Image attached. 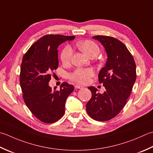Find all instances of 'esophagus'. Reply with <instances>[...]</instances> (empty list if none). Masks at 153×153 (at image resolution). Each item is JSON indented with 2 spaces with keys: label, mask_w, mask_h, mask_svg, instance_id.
I'll return each instance as SVG.
<instances>
[{
  "label": "esophagus",
  "mask_w": 153,
  "mask_h": 153,
  "mask_svg": "<svg viewBox=\"0 0 153 153\" xmlns=\"http://www.w3.org/2000/svg\"><path fill=\"white\" fill-rule=\"evenodd\" d=\"M74 88H75V89H82L83 86L79 85H76L74 86Z\"/></svg>",
  "instance_id": "1"
}]
</instances>
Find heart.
Segmentation results:
<instances>
[{"label": "heart", "instance_id": "heart-1", "mask_svg": "<svg viewBox=\"0 0 153 153\" xmlns=\"http://www.w3.org/2000/svg\"><path fill=\"white\" fill-rule=\"evenodd\" d=\"M77 46L88 57L92 56H96L100 52V48L94 42L91 40H84L79 42L77 44ZM72 56V50L71 47L66 46L62 50L60 58L62 63L67 64L70 62ZM94 75V71L91 68H78L76 69L73 73L70 74V77L73 81L79 83H85L89 78Z\"/></svg>", "mask_w": 153, "mask_h": 153}]
</instances>
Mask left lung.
<instances>
[{
    "label": "left lung",
    "mask_w": 153,
    "mask_h": 153,
    "mask_svg": "<svg viewBox=\"0 0 153 153\" xmlns=\"http://www.w3.org/2000/svg\"><path fill=\"white\" fill-rule=\"evenodd\" d=\"M103 45L107 55L105 67L99 73V82L105 88L103 94L89 87L91 98L86 104V111L92 119L108 121L123 108L135 82L136 64L125 45L117 39L106 36L93 37Z\"/></svg>",
    "instance_id": "obj_1"
}]
</instances>
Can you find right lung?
Returning a JSON list of instances; mask_svg holds the SVG:
<instances>
[{"instance_id": "right-lung-1", "label": "right lung", "mask_w": 153, "mask_h": 153, "mask_svg": "<svg viewBox=\"0 0 153 153\" xmlns=\"http://www.w3.org/2000/svg\"><path fill=\"white\" fill-rule=\"evenodd\" d=\"M74 36H44L30 48L21 64L20 84L24 101L36 117L46 123L58 121L64 115L67 97L74 88L67 82L52 89L49 85L51 72L58 67V47Z\"/></svg>"}]
</instances>
